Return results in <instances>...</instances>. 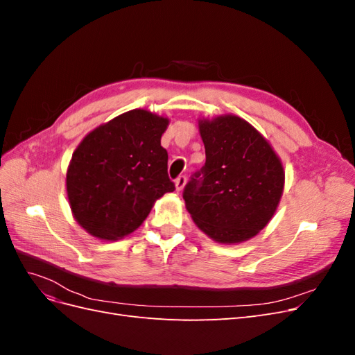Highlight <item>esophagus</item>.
<instances>
[{"label": "esophagus", "instance_id": "esophagus-1", "mask_svg": "<svg viewBox=\"0 0 355 355\" xmlns=\"http://www.w3.org/2000/svg\"><path fill=\"white\" fill-rule=\"evenodd\" d=\"M187 185V176L185 175H180L178 176V179L175 180V187H176V191H182L185 188Z\"/></svg>", "mask_w": 355, "mask_h": 355}]
</instances>
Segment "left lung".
<instances>
[{
  "mask_svg": "<svg viewBox=\"0 0 355 355\" xmlns=\"http://www.w3.org/2000/svg\"><path fill=\"white\" fill-rule=\"evenodd\" d=\"M206 164L184 189L187 210L214 241L250 240L271 220L283 196L284 168L270 142L237 115L198 121Z\"/></svg>",
  "mask_w": 355,
  "mask_h": 355,
  "instance_id": "8db88e82",
  "label": "left lung"
}]
</instances>
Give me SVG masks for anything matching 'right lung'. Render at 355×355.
<instances>
[{"label":"right lung","instance_id":"add662e5","mask_svg":"<svg viewBox=\"0 0 355 355\" xmlns=\"http://www.w3.org/2000/svg\"><path fill=\"white\" fill-rule=\"evenodd\" d=\"M168 118L132 110L96 127L75 149L67 192L75 220L101 240L141 227L154 202L175 191L161 136Z\"/></svg>","mask_w":355,"mask_h":355}]
</instances>
